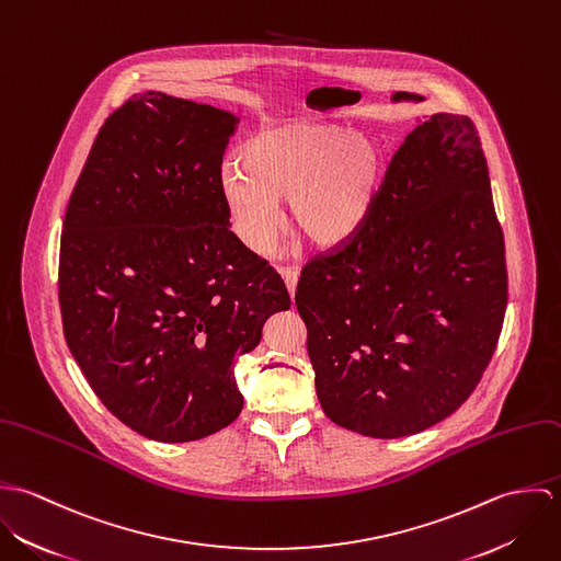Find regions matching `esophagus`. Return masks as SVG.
<instances>
[{"instance_id":"34e87169","label":"esophagus","mask_w":561,"mask_h":561,"mask_svg":"<svg viewBox=\"0 0 561 561\" xmlns=\"http://www.w3.org/2000/svg\"><path fill=\"white\" fill-rule=\"evenodd\" d=\"M278 272H280V276H283V280H285V285H287L289 294L294 296V294H296V285H298V276H300V272H298L296 267H278Z\"/></svg>"}]
</instances>
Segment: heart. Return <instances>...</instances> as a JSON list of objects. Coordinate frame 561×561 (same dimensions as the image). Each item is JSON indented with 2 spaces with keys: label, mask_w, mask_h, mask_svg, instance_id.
Wrapping results in <instances>:
<instances>
[{
  "label": "heart",
  "mask_w": 561,
  "mask_h": 561,
  "mask_svg": "<svg viewBox=\"0 0 561 561\" xmlns=\"http://www.w3.org/2000/svg\"><path fill=\"white\" fill-rule=\"evenodd\" d=\"M382 183L378 145L345 125L280 121L259 129L240 149V163L220 172L231 227L261 252L280 225L278 198H289L294 227L321 248L350 240L371 214Z\"/></svg>",
  "instance_id": "b5f03b06"
}]
</instances>
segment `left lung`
<instances>
[{
  "mask_svg": "<svg viewBox=\"0 0 561 561\" xmlns=\"http://www.w3.org/2000/svg\"><path fill=\"white\" fill-rule=\"evenodd\" d=\"M505 305L478 131L460 114L416 118L360 231L296 287L325 416L371 438L447 419L478 387Z\"/></svg>",
  "mask_w": 561,
  "mask_h": 561,
  "instance_id": "left-lung-1",
  "label": "left lung"
}]
</instances>
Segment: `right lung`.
<instances>
[{
    "mask_svg": "<svg viewBox=\"0 0 561 561\" xmlns=\"http://www.w3.org/2000/svg\"><path fill=\"white\" fill-rule=\"evenodd\" d=\"M238 123L209 103L134 94L101 127L65 216L69 350L103 405L160 443L198 440L240 416L233 363L291 307L222 203Z\"/></svg>",
    "mask_w": 561,
    "mask_h": 561,
    "instance_id": "right-lung-1",
    "label": "right lung"
}]
</instances>
